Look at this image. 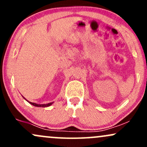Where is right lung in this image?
<instances>
[{"mask_svg":"<svg viewBox=\"0 0 147 147\" xmlns=\"http://www.w3.org/2000/svg\"><path fill=\"white\" fill-rule=\"evenodd\" d=\"M29 102L31 104H32L33 106H38V107H47V106H50L52 104V102H51V103H49V104H35V103H32V102Z\"/></svg>","mask_w":147,"mask_h":147,"instance_id":"1","label":"right lung"}]
</instances>
